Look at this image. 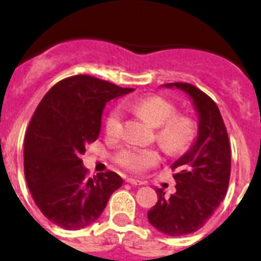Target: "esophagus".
<instances>
[{
    "instance_id": "34e87169",
    "label": "esophagus",
    "mask_w": 261,
    "mask_h": 261,
    "mask_svg": "<svg viewBox=\"0 0 261 261\" xmlns=\"http://www.w3.org/2000/svg\"><path fill=\"white\" fill-rule=\"evenodd\" d=\"M126 181H127L128 184H131V186H143V184H144L142 180L133 179V177H127V179H126Z\"/></svg>"
}]
</instances>
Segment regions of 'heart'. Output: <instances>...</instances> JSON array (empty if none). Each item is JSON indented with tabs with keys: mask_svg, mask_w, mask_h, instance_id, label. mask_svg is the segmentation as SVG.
Returning <instances> with one entry per match:
<instances>
[{
	"mask_svg": "<svg viewBox=\"0 0 261 261\" xmlns=\"http://www.w3.org/2000/svg\"><path fill=\"white\" fill-rule=\"evenodd\" d=\"M138 113L157 127L155 139L166 152L176 154L188 149L197 136V123L189 116L177 114L174 103L158 95L145 96L131 101ZM107 135L118 138L123 131V113L119 107L109 112L106 121ZM117 165L131 172H142L160 162L161 155L154 148L126 145L114 155Z\"/></svg>",
	"mask_w": 261,
	"mask_h": 261,
	"instance_id": "b5f03b06",
	"label": "heart"
}]
</instances>
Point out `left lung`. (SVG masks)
<instances>
[{"label": "left lung", "instance_id": "left-lung-1", "mask_svg": "<svg viewBox=\"0 0 261 261\" xmlns=\"http://www.w3.org/2000/svg\"><path fill=\"white\" fill-rule=\"evenodd\" d=\"M165 86L186 91L199 116L196 142L171 166L176 192L169 197L164 189H155L158 201L148 211V220L155 229L177 237L201 229L225 197L230 177V143L220 111L207 94L186 82Z\"/></svg>", "mask_w": 261, "mask_h": 261}]
</instances>
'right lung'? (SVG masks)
<instances>
[{"label":"right lung","instance_id":"1","mask_svg":"<svg viewBox=\"0 0 261 261\" xmlns=\"http://www.w3.org/2000/svg\"><path fill=\"white\" fill-rule=\"evenodd\" d=\"M133 89L87 74L54 85L38 104L24 140V174L35 203L54 224L82 229L122 186L113 171L89 177L81 154L99 136L108 101Z\"/></svg>","mask_w":261,"mask_h":261}]
</instances>
